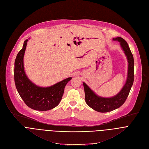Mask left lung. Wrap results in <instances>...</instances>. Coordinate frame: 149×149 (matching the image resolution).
<instances>
[{
    "label": "left lung",
    "instance_id": "8db88e82",
    "mask_svg": "<svg viewBox=\"0 0 149 149\" xmlns=\"http://www.w3.org/2000/svg\"><path fill=\"white\" fill-rule=\"evenodd\" d=\"M113 40L120 42L128 61L127 78L122 91L113 97H102L97 96L86 83H83L86 104L94 110L101 113L110 112L121 107L126 100L134 80V57L127 42L120 37L114 38Z\"/></svg>",
    "mask_w": 149,
    "mask_h": 149
}]
</instances>
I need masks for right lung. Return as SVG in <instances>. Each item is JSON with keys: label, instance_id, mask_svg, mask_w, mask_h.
<instances>
[{"label": "right lung", "instance_id": "add662e5", "mask_svg": "<svg viewBox=\"0 0 149 149\" xmlns=\"http://www.w3.org/2000/svg\"><path fill=\"white\" fill-rule=\"evenodd\" d=\"M27 39L23 48L18 52L14 63V81L17 90L24 103L31 108L38 111H47L57 107L61 102L65 86L71 77L65 79L53 86L41 87L36 86L27 77L23 65V57Z\"/></svg>", "mask_w": 149, "mask_h": 149}]
</instances>
